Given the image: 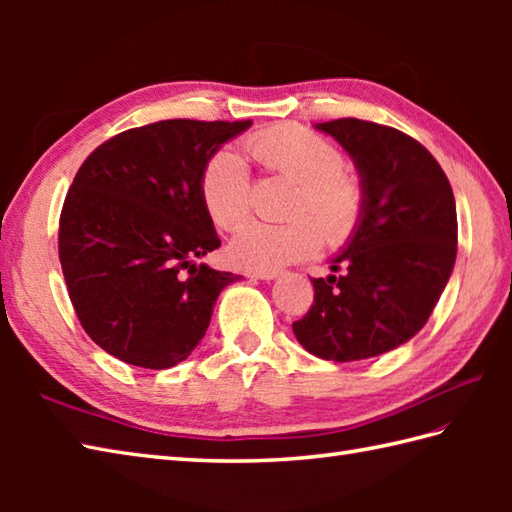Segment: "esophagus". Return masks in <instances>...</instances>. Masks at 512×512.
I'll return each instance as SVG.
<instances>
[{"label":"esophagus","mask_w":512,"mask_h":512,"mask_svg":"<svg viewBox=\"0 0 512 512\" xmlns=\"http://www.w3.org/2000/svg\"><path fill=\"white\" fill-rule=\"evenodd\" d=\"M250 279H262V281H273L279 277V270H248Z\"/></svg>","instance_id":"1"}]
</instances>
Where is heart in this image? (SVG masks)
<instances>
[{
    "mask_svg": "<svg viewBox=\"0 0 512 512\" xmlns=\"http://www.w3.org/2000/svg\"><path fill=\"white\" fill-rule=\"evenodd\" d=\"M257 162L297 184L284 224L248 222L233 235L228 253L235 264L275 270L312 255L321 235L330 246L352 237L365 209V191L345 171V158L330 140L295 125H279L246 138ZM200 195L220 228H235L250 211V173L235 151L222 149L204 165Z\"/></svg>",
    "mask_w": 512,
    "mask_h": 512,
    "instance_id": "1",
    "label": "heart"
}]
</instances>
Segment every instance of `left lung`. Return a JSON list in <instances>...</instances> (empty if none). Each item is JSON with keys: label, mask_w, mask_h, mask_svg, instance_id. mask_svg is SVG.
Here are the masks:
<instances>
[{"label": "left lung", "mask_w": 512, "mask_h": 512, "mask_svg": "<svg viewBox=\"0 0 512 512\" xmlns=\"http://www.w3.org/2000/svg\"><path fill=\"white\" fill-rule=\"evenodd\" d=\"M361 178L365 209L332 273L310 279L314 303L292 323L314 356L352 363L411 341L449 284L458 253V215L451 184L418 140L358 118L317 123Z\"/></svg>", "instance_id": "obj_1"}]
</instances>
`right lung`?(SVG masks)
Masks as SVG:
<instances>
[{"label":"right lung","mask_w":512,"mask_h":512,"mask_svg":"<svg viewBox=\"0 0 512 512\" xmlns=\"http://www.w3.org/2000/svg\"><path fill=\"white\" fill-rule=\"evenodd\" d=\"M250 121L173 118L96 147L65 195L59 259L83 330L145 369L182 363L237 281L198 264L220 246L200 195L204 165Z\"/></svg>","instance_id":"add662e5"}]
</instances>
